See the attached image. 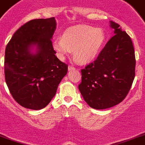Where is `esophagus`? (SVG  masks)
<instances>
[{
	"instance_id": "34e87169",
	"label": "esophagus",
	"mask_w": 145,
	"mask_h": 145,
	"mask_svg": "<svg viewBox=\"0 0 145 145\" xmlns=\"http://www.w3.org/2000/svg\"><path fill=\"white\" fill-rule=\"evenodd\" d=\"M74 69V67L72 66V65H69V71H71Z\"/></svg>"
}]
</instances>
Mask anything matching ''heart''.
Here are the masks:
<instances>
[{
    "label": "heart",
    "instance_id": "b5f03b06",
    "mask_svg": "<svg viewBox=\"0 0 145 145\" xmlns=\"http://www.w3.org/2000/svg\"><path fill=\"white\" fill-rule=\"evenodd\" d=\"M105 38V32L101 28L78 25L68 28L61 38H54L52 46L60 59H64L73 51L74 59L77 63H86L99 54Z\"/></svg>",
    "mask_w": 145,
    "mask_h": 145
}]
</instances>
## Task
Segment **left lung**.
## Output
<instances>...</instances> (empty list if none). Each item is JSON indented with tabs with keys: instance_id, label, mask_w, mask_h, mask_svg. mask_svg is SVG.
<instances>
[{
	"instance_id": "left-lung-1",
	"label": "left lung",
	"mask_w": 145,
	"mask_h": 145,
	"mask_svg": "<svg viewBox=\"0 0 145 145\" xmlns=\"http://www.w3.org/2000/svg\"><path fill=\"white\" fill-rule=\"evenodd\" d=\"M115 35L97 59L81 69L79 90L87 104L94 109H106L123 101L135 77L134 48L131 37L120 25L110 21Z\"/></svg>"
}]
</instances>
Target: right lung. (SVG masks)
<instances>
[{
  "label": "right lung",
  "instance_id": "1",
  "mask_svg": "<svg viewBox=\"0 0 145 145\" xmlns=\"http://www.w3.org/2000/svg\"><path fill=\"white\" fill-rule=\"evenodd\" d=\"M56 25L54 18L30 20L14 32L6 47L5 80L14 100L25 108H44L68 71V65L52 48ZM34 45L35 54L31 52Z\"/></svg>",
  "mask_w": 145,
  "mask_h": 145
}]
</instances>
